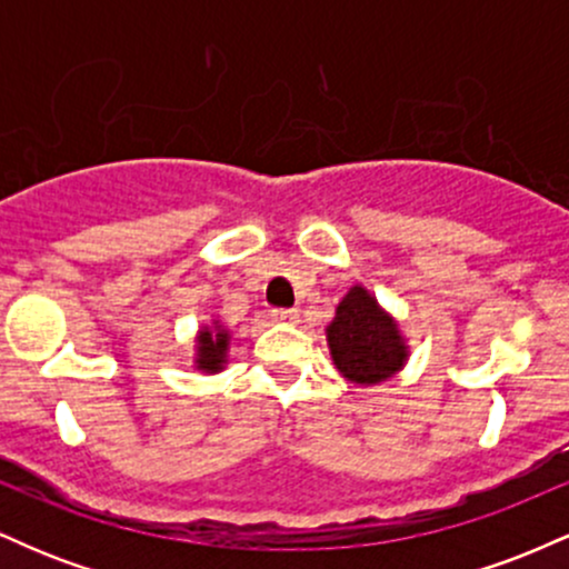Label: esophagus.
<instances>
[{"label": "esophagus", "instance_id": "esophagus-1", "mask_svg": "<svg viewBox=\"0 0 569 569\" xmlns=\"http://www.w3.org/2000/svg\"><path fill=\"white\" fill-rule=\"evenodd\" d=\"M297 318H299V312L291 310V307H276V310H272V321H278V323H293Z\"/></svg>", "mask_w": 569, "mask_h": 569}]
</instances>
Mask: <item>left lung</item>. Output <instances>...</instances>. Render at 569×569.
I'll return each instance as SVG.
<instances>
[{"label": "left lung", "mask_w": 569, "mask_h": 569, "mask_svg": "<svg viewBox=\"0 0 569 569\" xmlns=\"http://www.w3.org/2000/svg\"><path fill=\"white\" fill-rule=\"evenodd\" d=\"M326 335L337 369L352 382H380L401 369L407 358L396 323L358 286L339 302Z\"/></svg>", "instance_id": "1"}]
</instances>
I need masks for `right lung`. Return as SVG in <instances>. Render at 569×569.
<instances>
[{"mask_svg": "<svg viewBox=\"0 0 569 569\" xmlns=\"http://www.w3.org/2000/svg\"><path fill=\"white\" fill-rule=\"evenodd\" d=\"M224 350H227V331L224 329L200 331V350H198L200 369H206V371L221 369Z\"/></svg>", "mask_w": 569, "mask_h": 569, "instance_id": "right-lung-1", "label": "right lung"}]
</instances>
